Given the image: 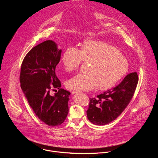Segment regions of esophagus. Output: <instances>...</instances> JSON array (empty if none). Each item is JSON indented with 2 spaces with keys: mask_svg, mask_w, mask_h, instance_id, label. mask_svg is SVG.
Returning a JSON list of instances; mask_svg holds the SVG:
<instances>
[{
  "mask_svg": "<svg viewBox=\"0 0 158 158\" xmlns=\"http://www.w3.org/2000/svg\"><path fill=\"white\" fill-rule=\"evenodd\" d=\"M78 93H80V91H72L73 94H74Z\"/></svg>",
  "mask_w": 158,
  "mask_h": 158,
  "instance_id": "34e87169",
  "label": "esophagus"
}]
</instances>
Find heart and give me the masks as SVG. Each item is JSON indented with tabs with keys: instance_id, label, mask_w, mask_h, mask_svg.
Here are the masks:
<instances>
[{
	"instance_id": "1",
	"label": "heart",
	"mask_w": 158,
	"mask_h": 158,
	"mask_svg": "<svg viewBox=\"0 0 158 158\" xmlns=\"http://www.w3.org/2000/svg\"><path fill=\"white\" fill-rule=\"evenodd\" d=\"M82 60L89 63L87 74H79L66 82L69 89L90 91L96 87L106 90L114 86L126 74L128 62L118 51L110 44L85 40L81 50L74 46L67 48L62 63L67 72L78 69Z\"/></svg>"
}]
</instances>
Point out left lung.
<instances>
[{
	"label": "left lung",
	"mask_w": 158,
	"mask_h": 158,
	"mask_svg": "<svg viewBox=\"0 0 158 158\" xmlns=\"http://www.w3.org/2000/svg\"><path fill=\"white\" fill-rule=\"evenodd\" d=\"M138 80L137 73H130L117 86L98 95L96 98H89L88 119L99 126L115 120L132 99Z\"/></svg>",
	"instance_id": "obj_1"
}]
</instances>
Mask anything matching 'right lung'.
Returning <instances> with one entry per match:
<instances>
[{
    "label": "right lung",
    "mask_w": 158,
    "mask_h": 158,
    "mask_svg": "<svg viewBox=\"0 0 158 158\" xmlns=\"http://www.w3.org/2000/svg\"><path fill=\"white\" fill-rule=\"evenodd\" d=\"M61 52L54 41L46 40L33 48L21 65L22 90L35 115L49 126L60 125L69 112L71 93L60 88V81L56 75ZM51 90L57 93L52 96Z\"/></svg>",
    "instance_id": "add662e5"
}]
</instances>
